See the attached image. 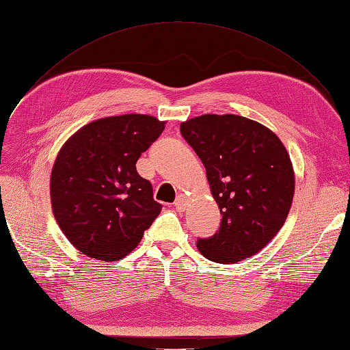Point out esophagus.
Instances as JSON below:
<instances>
[{
  "instance_id": "esophagus-1",
  "label": "esophagus",
  "mask_w": 350,
  "mask_h": 350,
  "mask_svg": "<svg viewBox=\"0 0 350 350\" xmlns=\"http://www.w3.org/2000/svg\"><path fill=\"white\" fill-rule=\"evenodd\" d=\"M174 205H176V208L178 210V211H185V208H186V205H187V196H185L183 193H180L176 198V201H174Z\"/></svg>"
}]
</instances>
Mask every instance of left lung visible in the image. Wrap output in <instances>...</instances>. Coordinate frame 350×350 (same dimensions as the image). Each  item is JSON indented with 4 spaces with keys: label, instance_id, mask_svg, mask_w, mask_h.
Masks as SVG:
<instances>
[{
    "label": "left lung",
    "instance_id": "left-lung-1",
    "mask_svg": "<svg viewBox=\"0 0 350 350\" xmlns=\"http://www.w3.org/2000/svg\"><path fill=\"white\" fill-rule=\"evenodd\" d=\"M183 139L207 172L221 223L196 241L208 260L234 265L254 256L280 232L291 208L294 172L273 131L239 115L207 113L180 124Z\"/></svg>",
    "mask_w": 350,
    "mask_h": 350
}]
</instances>
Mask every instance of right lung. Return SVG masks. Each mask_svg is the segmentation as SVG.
<instances>
[{"label":"right lung","instance_id":"1","mask_svg":"<svg viewBox=\"0 0 350 350\" xmlns=\"http://www.w3.org/2000/svg\"><path fill=\"white\" fill-rule=\"evenodd\" d=\"M165 129L150 115L96 120L59 150L50 177L53 214L83 254L103 262L129 256L161 213L136 163Z\"/></svg>","mask_w":350,"mask_h":350}]
</instances>
